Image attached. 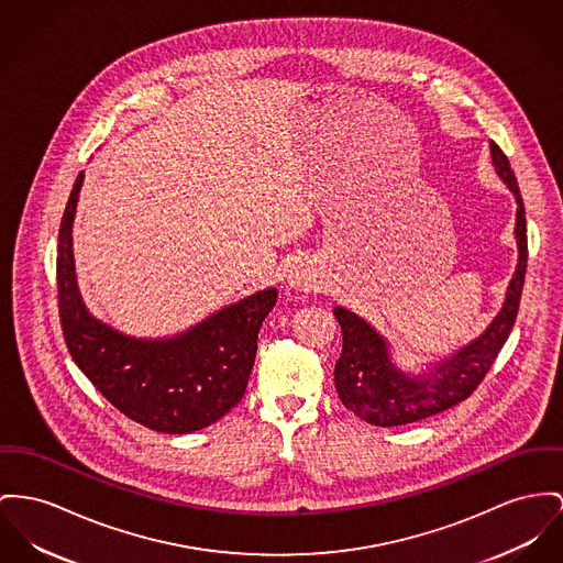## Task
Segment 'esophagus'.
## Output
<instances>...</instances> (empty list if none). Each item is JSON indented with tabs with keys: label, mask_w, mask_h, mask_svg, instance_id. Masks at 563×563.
<instances>
[{
	"label": "esophagus",
	"mask_w": 563,
	"mask_h": 563,
	"mask_svg": "<svg viewBox=\"0 0 563 563\" xmlns=\"http://www.w3.org/2000/svg\"><path fill=\"white\" fill-rule=\"evenodd\" d=\"M288 284H290V288L309 292V290H316V275H313V271L309 266L300 264L295 271H290Z\"/></svg>",
	"instance_id": "34e87169"
}]
</instances>
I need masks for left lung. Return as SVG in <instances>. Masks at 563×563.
I'll return each mask as SVG.
<instances>
[{
  "mask_svg": "<svg viewBox=\"0 0 563 563\" xmlns=\"http://www.w3.org/2000/svg\"><path fill=\"white\" fill-rule=\"evenodd\" d=\"M490 155L497 175L512 189L519 205L515 228L519 264L501 311L481 338L442 361L429 374L408 375L390 363L386 341L365 320L343 307L335 309L343 335L341 356L335 363V388L341 404L369 424L399 427L444 412L465 401L485 379L515 327L527 271L523 198L506 153L499 150V145L490 143Z\"/></svg>",
  "mask_w": 563,
  "mask_h": 563,
  "instance_id": "left-lung-1",
  "label": "left lung"
}]
</instances>
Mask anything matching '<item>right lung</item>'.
Segmentation results:
<instances>
[{"label":"right lung","instance_id":"obj_1","mask_svg":"<svg viewBox=\"0 0 563 563\" xmlns=\"http://www.w3.org/2000/svg\"><path fill=\"white\" fill-rule=\"evenodd\" d=\"M82 173L70 191L57 245V305L78 369L134 422L159 433H191L218 422L245 395L258 331L277 300L268 288L230 305L188 333L143 341L93 320L76 292L73 220Z\"/></svg>","mask_w":563,"mask_h":563}]
</instances>
